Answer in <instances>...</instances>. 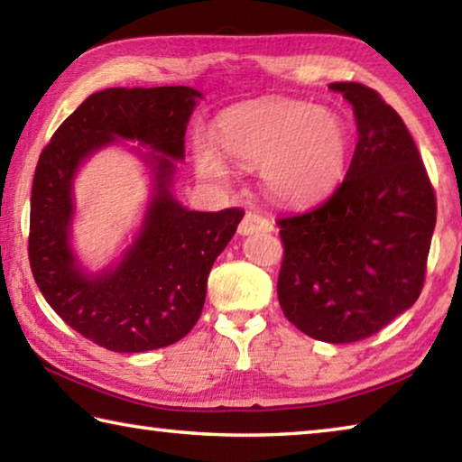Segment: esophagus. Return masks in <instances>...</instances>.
I'll use <instances>...</instances> for the list:
<instances>
[{
    "mask_svg": "<svg viewBox=\"0 0 462 462\" xmlns=\"http://www.w3.org/2000/svg\"><path fill=\"white\" fill-rule=\"evenodd\" d=\"M271 230H273V224L267 220V217H263L256 212H248L238 224V234H242V236H248V234H254V232H271Z\"/></svg>",
    "mask_w": 462,
    "mask_h": 462,
    "instance_id": "obj_1",
    "label": "esophagus"
}]
</instances>
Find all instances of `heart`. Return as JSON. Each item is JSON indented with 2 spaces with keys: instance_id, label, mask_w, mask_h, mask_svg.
Returning <instances> with one entry per match:
<instances>
[{
  "instance_id": "1",
  "label": "heart",
  "mask_w": 462,
  "mask_h": 462,
  "mask_svg": "<svg viewBox=\"0 0 462 462\" xmlns=\"http://www.w3.org/2000/svg\"><path fill=\"white\" fill-rule=\"evenodd\" d=\"M214 138L238 165L259 169L263 189L285 206L324 199L348 167L346 120L306 101L273 97L234 106L217 116ZM219 152L209 140H195V171L209 183L228 185L232 167Z\"/></svg>"
}]
</instances>
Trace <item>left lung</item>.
<instances>
[{"mask_svg":"<svg viewBox=\"0 0 462 462\" xmlns=\"http://www.w3.org/2000/svg\"><path fill=\"white\" fill-rule=\"evenodd\" d=\"M330 89L353 106L358 143L330 198L277 220L285 248L277 295L297 330L346 344L377 334L416 303L436 195L400 114L366 85Z\"/></svg>","mask_w":462,"mask_h":462,"instance_id":"1","label":"left lung"}]
</instances>
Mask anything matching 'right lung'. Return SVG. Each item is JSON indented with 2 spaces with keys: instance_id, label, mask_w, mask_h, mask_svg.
<instances>
[{
  "instance_id": "1",
  "label": "right lung",
  "mask_w": 462,
  "mask_h": 462,
  "mask_svg": "<svg viewBox=\"0 0 462 462\" xmlns=\"http://www.w3.org/2000/svg\"><path fill=\"white\" fill-rule=\"evenodd\" d=\"M198 97L185 85L97 91L60 124L38 159L28 236L34 281L62 322L114 353H144L189 334L209 269L245 216L240 208L189 212L171 193ZM120 139L152 148L144 156L155 175L153 198L123 261L93 276L79 267L68 242L72 179L88 155Z\"/></svg>"
}]
</instances>
